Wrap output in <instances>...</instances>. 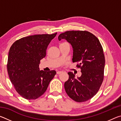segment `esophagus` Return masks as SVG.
Wrapping results in <instances>:
<instances>
[{
	"mask_svg": "<svg viewBox=\"0 0 121 121\" xmlns=\"http://www.w3.org/2000/svg\"><path fill=\"white\" fill-rule=\"evenodd\" d=\"M62 73V71H57V72H56V73H57V74H58V75H59V74H60V73Z\"/></svg>",
	"mask_w": 121,
	"mask_h": 121,
	"instance_id": "1",
	"label": "esophagus"
}]
</instances>
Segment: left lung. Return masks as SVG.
I'll list each match as a JSON object with an SVG mask.
<instances>
[{
	"instance_id": "obj_1",
	"label": "left lung",
	"mask_w": 121,
	"mask_h": 121,
	"mask_svg": "<svg viewBox=\"0 0 121 121\" xmlns=\"http://www.w3.org/2000/svg\"><path fill=\"white\" fill-rule=\"evenodd\" d=\"M65 39L72 46L73 62L79 63L82 75L75 77L68 73L69 79L64 84L68 95L74 101L84 102L99 91L104 79L105 59L98 39L86 31H68L61 34L59 40Z\"/></svg>"
}]
</instances>
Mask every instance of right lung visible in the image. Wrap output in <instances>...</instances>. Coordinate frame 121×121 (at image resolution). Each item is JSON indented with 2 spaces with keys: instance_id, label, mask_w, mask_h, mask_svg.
I'll list each match as a JSON object with an SVG mask.
<instances>
[{
  "instance_id": "add662e5",
  "label": "right lung",
  "mask_w": 121,
  "mask_h": 121,
  "mask_svg": "<svg viewBox=\"0 0 121 121\" xmlns=\"http://www.w3.org/2000/svg\"><path fill=\"white\" fill-rule=\"evenodd\" d=\"M56 34L22 38L9 49L7 65L9 79L16 92L26 99H36L43 95L56 74L55 70H40L39 65Z\"/></svg>"
}]
</instances>
